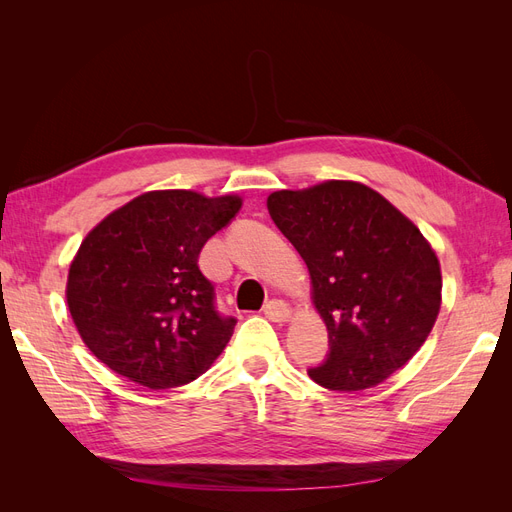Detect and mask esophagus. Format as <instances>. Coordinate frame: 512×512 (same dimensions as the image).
Here are the masks:
<instances>
[{
	"mask_svg": "<svg viewBox=\"0 0 512 512\" xmlns=\"http://www.w3.org/2000/svg\"><path fill=\"white\" fill-rule=\"evenodd\" d=\"M265 316L273 322H288L292 318V309L284 301H269L265 307Z\"/></svg>",
	"mask_w": 512,
	"mask_h": 512,
	"instance_id": "obj_1",
	"label": "esophagus"
}]
</instances>
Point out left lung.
<instances>
[{
	"instance_id": "1",
	"label": "left lung",
	"mask_w": 512,
	"mask_h": 512,
	"mask_svg": "<svg viewBox=\"0 0 512 512\" xmlns=\"http://www.w3.org/2000/svg\"><path fill=\"white\" fill-rule=\"evenodd\" d=\"M267 207L297 247L329 356L309 378L331 391H365L425 344L442 305V271L418 226L359 181L277 190Z\"/></svg>"
}]
</instances>
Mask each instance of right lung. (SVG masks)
Returning <instances> with one entry per match:
<instances>
[{
  "mask_svg": "<svg viewBox=\"0 0 512 512\" xmlns=\"http://www.w3.org/2000/svg\"><path fill=\"white\" fill-rule=\"evenodd\" d=\"M241 205L237 194L151 190L87 232L66 301L83 344L106 367L162 391L213 365L237 320L215 312L198 254Z\"/></svg>",
  "mask_w": 512,
  "mask_h": 512,
  "instance_id": "obj_1",
  "label": "right lung"
}]
</instances>
